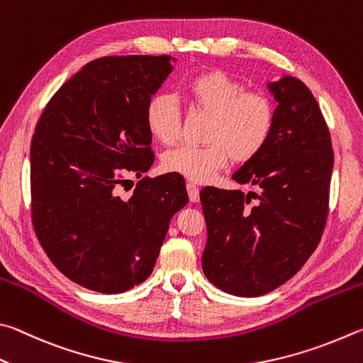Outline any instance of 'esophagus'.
I'll return each instance as SVG.
<instances>
[{
  "label": "esophagus",
  "instance_id": "34e87169",
  "mask_svg": "<svg viewBox=\"0 0 363 363\" xmlns=\"http://www.w3.org/2000/svg\"><path fill=\"white\" fill-rule=\"evenodd\" d=\"M188 189V196H189V201L191 202H198L199 201V188L194 186L193 183H188L186 185Z\"/></svg>",
  "mask_w": 363,
  "mask_h": 363
}]
</instances>
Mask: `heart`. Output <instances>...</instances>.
<instances>
[{"label":"heart","instance_id":"b5f03b06","mask_svg":"<svg viewBox=\"0 0 363 363\" xmlns=\"http://www.w3.org/2000/svg\"><path fill=\"white\" fill-rule=\"evenodd\" d=\"M188 94L198 110L212 116L207 146H182L165 152L162 167L194 183H207L226 167L230 157L247 162L258 156L274 130L276 108L269 97L245 92L239 81L225 72L196 76ZM146 124L164 145H174L182 135V118L175 99L157 94L146 106Z\"/></svg>","mask_w":363,"mask_h":363}]
</instances>
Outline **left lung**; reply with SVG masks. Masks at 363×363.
Segmentation results:
<instances>
[{
    "label": "left lung",
    "instance_id": "8db88e82",
    "mask_svg": "<svg viewBox=\"0 0 363 363\" xmlns=\"http://www.w3.org/2000/svg\"><path fill=\"white\" fill-rule=\"evenodd\" d=\"M266 86L277 101L274 130L233 174L258 194L212 186L199 194L207 225L202 271L236 296L269 294L294 277L319 245L328 213L333 150L319 104L290 74Z\"/></svg>",
    "mask_w": 363,
    "mask_h": 363
}]
</instances>
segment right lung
<instances>
[{"instance_id": "add662e5", "label": "right lung", "mask_w": 363, "mask_h": 363, "mask_svg": "<svg viewBox=\"0 0 363 363\" xmlns=\"http://www.w3.org/2000/svg\"><path fill=\"white\" fill-rule=\"evenodd\" d=\"M177 59L101 57L69 78L31 138V215L44 252L89 290L123 294L151 274L170 218L188 204L178 174L143 178L129 199L127 174L155 162L146 106Z\"/></svg>"}]
</instances>
